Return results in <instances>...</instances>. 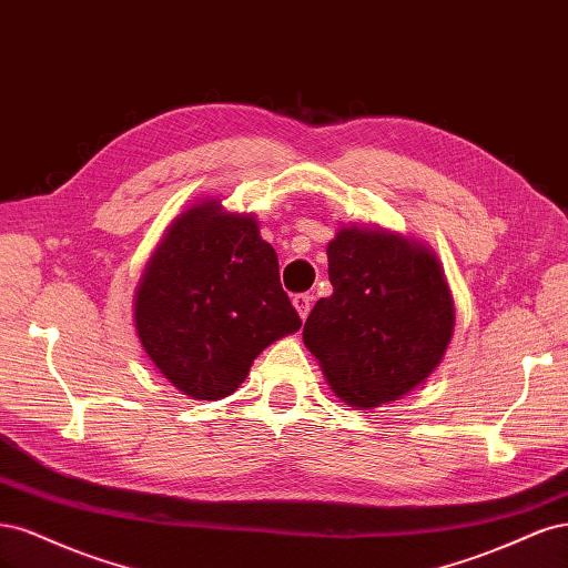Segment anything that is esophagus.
Segmentation results:
<instances>
[{
  "label": "esophagus",
  "instance_id": "34e87169",
  "mask_svg": "<svg viewBox=\"0 0 568 568\" xmlns=\"http://www.w3.org/2000/svg\"><path fill=\"white\" fill-rule=\"evenodd\" d=\"M291 301H294V307L298 311L301 320H305L307 315H311V307H313V296L311 294H296Z\"/></svg>",
  "mask_w": 568,
  "mask_h": 568
}]
</instances>
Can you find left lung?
I'll return each instance as SVG.
<instances>
[{"mask_svg": "<svg viewBox=\"0 0 568 568\" xmlns=\"http://www.w3.org/2000/svg\"><path fill=\"white\" fill-rule=\"evenodd\" d=\"M334 294L320 298L303 341L326 382L355 407L419 386L448 348L455 307L436 257L376 230L346 227L326 246Z\"/></svg>", "mask_w": 568, "mask_h": 568, "instance_id": "8db88e82", "label": "left lung"}]
</instances>
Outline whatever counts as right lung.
Returning <instances> with one entry per match:
<instances>
[{
    "mask_svg": "<svg viewBox=\"0 0 568 568\" xmlns=\"http://www.w3.org/2000/svg\"><path fill=\"white\" fill-rule=\"evenodd\" d=\"M134 322L153 365L199 400L234 393L253 359L303 324L255 220L217 201L168 227L136 288Z\"/></svg>",
    "mask_w": 568,
    "mask_h": 568,
    "instance_id": "1",
    "label": "right lung"
}]
</instances>
